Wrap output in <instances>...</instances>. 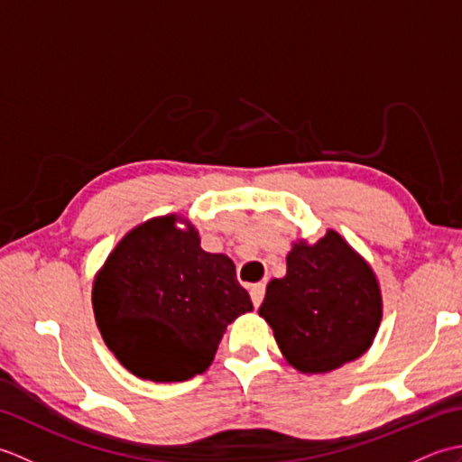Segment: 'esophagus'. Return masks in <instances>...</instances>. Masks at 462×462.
<instances>
[{"label": "esophagus", "instance_id": "esophagus-1", "mask_svg": "<svg viewBox=\"0 0 462 462\" xmlns=\"http://www.w3.org/2000/svg\"><path fill=\"white\" fill-rule=\"evenodd\" d=\"M263 293H266V286L263 283H254V286L250 288V296H252V303L254 308H260V303L263 300Z\"/></svg>", "mask_w": 462, "mask_h": 462}]
</instances>
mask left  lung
Listing matches in <instances>:
<instances>
[{
  "instance_id": "obj_1",
  "label": "left lung",
  "mask_w": 462,
  "mask_h": 462,
  "mask_svg": "<svg viewBox=\"0 0 462 462\" xmlns=\"http://www.w3.org/2000/svg\"><path fill=\"white\" fill-rule=\"evenodd\" d=\"M288 272L268 283L258 313L282 356L301 373H328L361 357L379 329L383 300L375 272L336 230L300 240Z\"/></svg>"
}]
</instances>
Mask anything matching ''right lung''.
<instances>
[{
	"instance_id": "add662e5",
	"label": "right lung",
	"mask_w": 462,
	"mask_h": 462,
	"mask_svg": "<svg viewBox=\"0 0 462 462\" xmlns=\"http://www.w3.org/2000/svg\"><path fill=\"white\" fill-rule=\"evenodd\" d=\"M176 214L136 226L116 244L93 283L101 336L133 375L186 381L212 363L228 323L252 300L224 254L200 248Z\"/></svg>"
}]
</instances>
